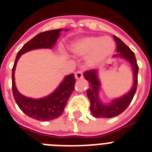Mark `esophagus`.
<instances>
[{"label":"esophagus","instance_id":"obj_1","mask_svg":"<svg viewBox=\"0 0 152 152\" xmlns=\"http://www.w3.org/2000/svg\"><path fill=\"white\" fill-rule=\"evenodd\" d=\"M75 77H76V80H80L83 77V72L82 71H77L75 73Z\"/></svg>","mask_w":152,"mask_h":152}]
</instances>
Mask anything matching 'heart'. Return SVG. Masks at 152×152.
Wrapping results in <instances>:
<instances>
[{
    "label": "heart",
    "instance_id": "b5f03b06",
    "mask_svg": "<svg viewBox=\"0 0 152 152\" xmlns=\"http://www.w3.org/2000/svg\"><path fill=\"white\" fill-rule=\"evenodd\" d=\"M115 43L109 36H86L76 40L70 50L77 56L87 55V63L91 66L100 64L113 54Z\"/></svg>",
    "mask_w": 152,
    "mask_h": 152
}]
</instances>
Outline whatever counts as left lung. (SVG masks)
Returning a JSON list of instances; mask_svg holds the SVG:
<instances>
[{"instance_id":"1","label":"left lung","mask_w":152,"mask_h":152,"mask_svg":"<svg viewBox=\"0 0 152 152\" xmlns=\"http://www.w3.org/2000/svg\"><path fill=\"white\" fill-rule=\"evenodd\" d=\"M117 43V52L114 57H121L126 60L132 64V72H133V85L131 90L123 95L122 97L113 100L110 104H104L99 100V90L100 87V81L98 76V70L92 69L85 72L83 76L89 82L90 87L88 90L87 95L90 100V110L95 118H110L119 115L129 106L135 93L137 91V83H138V70L139 67L137 65V59L134 53L126 46L118 37L113 36Z\"/></svg>"}]
</instances>
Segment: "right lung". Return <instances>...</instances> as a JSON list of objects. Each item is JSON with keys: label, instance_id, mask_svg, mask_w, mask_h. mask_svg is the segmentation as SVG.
Returning <instances> with one entry per match:
<instances>
[{"label": "right lung", "instance_id": "1", "mask_svg": "<svg viewBox=\"0 0 152 152\" xmlns=\"http://www.w3.org/2000/svg\"><path fill=\"white\" fill-rule=\"evenodd\" d=\"M62 29L50 30L42 32L34 36L29 42H27L20 50L18 52L15 57V63L12 68V93L15 102L18 106L28 117L35 120L51 121L56 119L61 115L72 92L74 90L76 80L74 74H70L64 77V80L58 86V88L52 94L45 98L34 99L31 98L26 97L18 91L15 83V69L16 64L20 56L25 53L32 50L42 48H52L54 46L57 39L59 38L60 32ZM64 31H68L65 29Z\"/></svg>", "mask_w": 152, "mask_h": 152}]
</instances>
